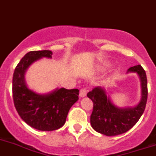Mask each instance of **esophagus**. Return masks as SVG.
<instances>
[{
  "label": "esophagus",
  "instance_id": "34e87169",
  "mask_svg": "<svg viewBox=\"0 0 156 156\" xmlns=\"http://www.w3.org/2000/svg\"><path fill=\"white\" fill-rule=\"evenodd\" d=\"M87 90L85 89V88H82L80 90V96L81 98H83L85 97L87 95Z\"/></svg>",
  "mask_w": 156,
  "mask_h": 156
}]
</instances>
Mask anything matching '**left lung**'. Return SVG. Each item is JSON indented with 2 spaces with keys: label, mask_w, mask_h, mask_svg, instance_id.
<instances>
[{
  "label": "left lung",
  "mask_w": 156,
  "mask_h": 156,
  "mask_svg": "<svg viewBox=\"0 0 156 156\" xmlns=\"http://www.w3.org/2000/svg\"><path fill=\"white\" fill-rule=\"evenodd\" d=\"M127 73H137L140 80L141 99L135 107L119 108L112 102L102 87H97L87 93L93 101L90 124L93 129L106 136L126 133L136 123L145 108L148 99V83L145 71L140 65L130 67Z\"/></svg>",
  "instance_id": "obj_1"
}]
</instances>
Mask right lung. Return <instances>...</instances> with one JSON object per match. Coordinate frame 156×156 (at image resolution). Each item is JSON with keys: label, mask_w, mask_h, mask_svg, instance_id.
<instances>
[{"label": "right lung", "mask_w": 156, "mask_h": 156, "mask_svg": "<svg viewBox=\"0 0 156 156\" xmlns=\"http://www.w3.org/2000/svg\"><path fill=\"white\" fill-rule=\"evenodd\" d=\"M51 51H33L25 55L14 71L12 94L14 105L23 121L42 131L59 129L66 122L72 105L79 99V90L57 88L51 93L40 94L30 90L25 73L34 62L42 58H51Z\"/></svg>", "instance_id": "add662e5"}]
</instances>
